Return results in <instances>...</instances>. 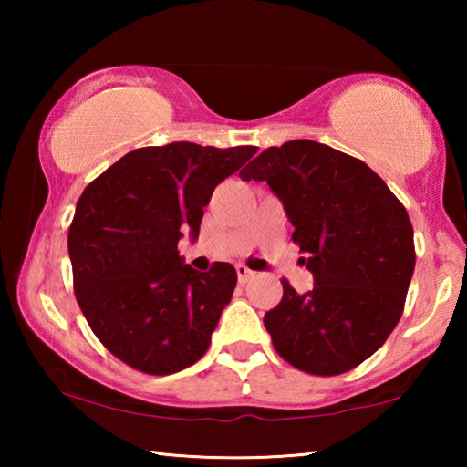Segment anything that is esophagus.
I'll list each match as a JSON object with an SVG mask.
<instances>
[{
	"mask_svg": "<svg viewBox=\"0 0 467 467\" xmlns=\"http://www.w3.org/2000/svg\"><path fill=\"white\" fill-rule=\"evenodd\" d=\"M236 275H239V282L241 284H247V282H251L253 278H255V272L253 270H249L247 265H236Z\"/></svg>",
	"mask_w": 467,
	"mask_h": 467,
	"instance_id": "obj_1",
	"label": "esophagus"
}]
</instances>
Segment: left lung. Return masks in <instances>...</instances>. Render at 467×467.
I'll list each match as a JSON object with an SVG mask.
<instances>
[{"instance_id": "obj_1", "label": "left lung", "mask_w": 467, "mask_h": 467, "mask_svg": "<svg viewBox=\"0 0 467 467\" xmlns=\"http://www.w3.org/2000/svg\"><path fill=\"white\" fill-rule=\"evenodd\" d=\"M239 177L280 197L315 278L305 295L282 280V300L264 317L275 352L319 377L358 367L404 313L416 265L406 208L365 162L313 140L264 150Z\"/></svg>"}]
</instances>
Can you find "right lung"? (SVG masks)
<instances>
[{"mask_svg":"<svg viewBox=\"0 0 467 467\" xmlns=\"http://www.w3.org/2000/svg\"><path fill=\"white\" fill-rule=\"evenodd\" d=\"M255 152L192 141L138 148L84 189L67 233L76 300L125 365L171 375L208 350L236 272L224 262L197 272L177 243L183 233L197 239L216 185Z\"/></svg>","mask_w":467,"mask_h":467,"instance_id":"add662e5","label":"right lung"}]
</instances>
